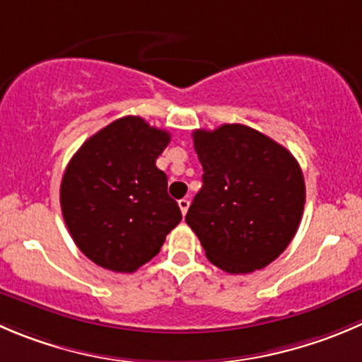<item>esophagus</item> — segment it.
<instances>
[{
	"label": "esophagus",
	"instance_id": "obj_1",
	"mask_svg": "<svg viewBox=\"0 0 362 362\" xmlns=\"http://www.w3.org/2000/svg\"><path fill=\"white\" fill-rule=\"evenodd\" d=\"M177 204H179V209H181V213H183V215H187L188 206H190V201H188V199H179Z\"/></svg>",
	"mask_w": 362,
	"mask_h": 362
}]
</instances>
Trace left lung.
Wrapping results in <instances>:
<instances>
[{"label": "left lung", "mask_w": 362, "mask_h": 362, "mask_svg": "<svg viewBox=\"0 0 362 362\" xmlns=\"http://www.w3.org/2000/svg\"><path fill=\"white\" fill-rule=\"evenodd\" d=\"M202 188L187 213L206 257L227 274L277 259L300 223L305 185L286 147L243 124L195 129Z\"/></svg>", "instance_id": "1"}]
</instances>
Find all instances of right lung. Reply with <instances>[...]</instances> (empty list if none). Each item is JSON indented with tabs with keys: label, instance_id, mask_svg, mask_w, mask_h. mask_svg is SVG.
Wrapping results in <instances>:
<instances>
[{
	"label": "right lung",
	"instance_id": "obj_1",
	"mask_svg": "<svg viewBox=\"0 0 362 362\" xmlns=\"http://www.w3.org/2000/svg\"><path fill=\"white\" fill-rule=\"evenodd\" d=\"M168 142L167 132L127 115L92 135L69 161L62 215L78 249L99 267L139 270L183 218L156 167Z\"/></svg>",
	"mask_w": 362,
	"mask_h": 362
}]
</instances>
